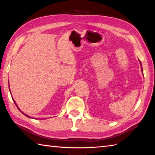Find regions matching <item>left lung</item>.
<instances>
[{"label":"left lung","mask_w":155,"mask_h":155,"mask_svg":"<svg viewBox=\"0 0 155 155\" xmlns=\"http://www.w3.org/2000/svg\"><path fill=\"white\" fill-rule=\"evenodd\" d=\"M140 64H141V62H140ZM141 70H142V72H143V70H142V69H141Z\"/></svg>","instance_id":"8db88e82"}]
</instances>
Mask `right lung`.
<instances>
[{"label":"right lung","instance_id":"add662e5","mask_svg":"<svg viewBox=\"0 0 155 155\" xmlns=\"http://www.w3.org/2000/svg\"><path fill=\"white\" fill-rule=\"evenodd\" d=\"M14 103H15V101H14ZM15 105H16V107H18V106H17V104H15ZM18 109H19V110H20V109H19V108H18ZM21 112H22V111H21ZM22 114H24V115H26V116H27V117H28V115H26V114H24V113H22Z\"/></svg>","mask_w":155,"mask_h":155}]
</instances>
